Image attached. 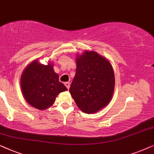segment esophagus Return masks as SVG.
Masks as SVG:
<instances>
[{"instance_id":"1","label":"esophagus","mask_w":154,"mask_h":154,"mask_svg":"<svg viewBox=\"0 0 154 154\" xmlns=\"http://www.w3.org/2000/svg\"><path fill=\"white\" fill-rule=\"evenodd\" d=\"M64 84H65V86H66V87H67V88H68V89H69V88H70V82H65Z\"/></svg>"}]
</instances>
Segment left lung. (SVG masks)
I'll list each match as a JSON object with an SVG mask.
<instances>
[{
  "label": "left lung",
  "mask_w": 154,
  "mask_h": 154,
  "mask_svg": "<svg viewBox=\"0 0 154 154\" xmlns=\"http://www.w3.org/2000/svg\"><path fill=\"white\" fill-rule=\"evenodd\" d=\"M76 73L70 88L80 110L93 114L109 103L114 91V73L107 58L95 51L77 55Z\"/></svg>",
  "instance_id": "left-lung-1"
}]
</instances>
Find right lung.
Instances as JSON below:
<instances>
[{"label":"right lung","instance_id":"right-lung-1","mask_svg":"<svg viewBox=\"0 0 154 154\" xmlns=\"http://www.w3.org/2000/svg\"><path fill=\"white\" fill-rule=\"evenodd\" d=\"M51 61L43 65L35 59L26 67L21 75L20 85L23 98L36 109L44 110L53 105L60 93L68 91L59 82Z\"/></svg>","mask_w":154,"mask_h":154}]
</instances>
